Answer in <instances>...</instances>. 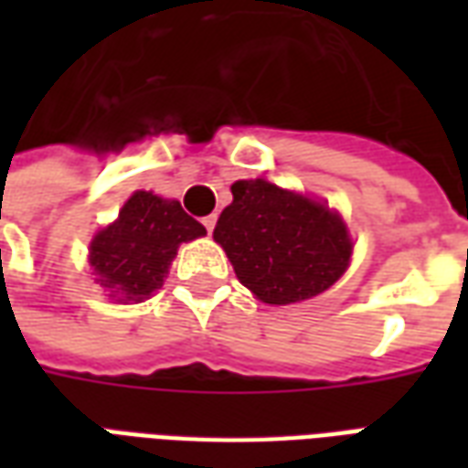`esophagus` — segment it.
I'll return each instance as SVG.
<instances>
[{
  "label": "esophagus",
  "instance_id": "esophagus-1",
  "mask_svg": "<svg viewBox=\"0 0 468 468\" xmlns=\"http://www.w3.org/2000/svg\"><path fill=\"white\" fill-rule=\"evenodd\" d=\"M215 223H218V218H215V215H207V218H203V225H205V230H207V233H213Z\"/></svg>",
  "mask_w": 468,
  "mask_h": 468
}]
</instances>
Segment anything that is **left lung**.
Returning <instances> with one entry per match:
<instances>
[{
  "mask_svg": "<svg viewBox=\"0 0 468 468\" xmlns=\"http://www.w3.org/2000/svg\"><path fill=\"white\" fill-rule=\"evenodd\" d=\"M213 238L238 281L271 305L324 293L346 273L353 243L344 218L325 203L258 180H238Z\"/></svg>",
  "mask_w": 468,
  "mask_h": 468,
  "instance_id": "obj_1",
  "label": "left lung"
}]
</instances>
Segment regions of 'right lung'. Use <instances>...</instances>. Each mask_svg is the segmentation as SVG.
<instances>
[{
	"label": "right lung",
	"mask_w": 468,
	"mask_h": 468,
	"mask_svg": "<svg viewBox=\"0 0 468 468\" xmlns=\"http://www.w3.org/2000/svg\"><path fill=\"white\" fill-rule=\"evenodd\" d=\"M200 235L205 228L177 200L137 190L122 205L115 223L92 238L90 265L110 298L140 303L163 285L180 243Z\"/></svg>",
	"instance_id": "add662e5"
}]
</instances>
